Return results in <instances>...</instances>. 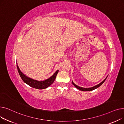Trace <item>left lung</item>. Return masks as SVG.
<instances>
[{
  "mask_svg": "<svg viewBox=\"0 0 124 124\" xmlns=\"http://www.w3.org/2000/svg\"><path fill=\"white\" fill-rule=\"evenodd\" d=\"M107 77H106V79H104L103 81H102L101 83H100L99 84H98V85H95V86H93V87H91V88H82V87H79V86H78L76 85V84H75L73 82H72V84H73L74 86L76 88H77V89H79V90H82V91H92V90H94V89H96V88H98L99 87H100V86L101 85V84H102L105 81V80H106V79H107Z\"/></svg>",
  "mask_w": 124,
  "mask_h": 124,
  "instance_id": "1",
  "label": "left lung"
}]
</instances>
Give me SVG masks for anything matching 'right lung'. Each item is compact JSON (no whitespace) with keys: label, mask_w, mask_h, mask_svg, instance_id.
<instances>
[{"label":"right lung","mask_w":124,"mask_h":124,"mask_svg":"<svg viewBox=\"0 0 124 124\" xmlns=\"http://www.w3.org/2000/svg\"><path fill=\"white\" fill-rule=\"evenodd\" d=\"M17 71L18 72V73L20 75L21 78L22 80L25 82V83H27V84L32 87L35 88L36 89H45L46 88L49 86H50L51 84L53 83L56 78V75L57 73H58L59 70H57L56 71L55 73L52 75L50 78H49V79L45 80L43 81H37L34 79H32L30 78L29 77H28L27 76H26L24 74H23L22 72L18 68V66L17 65Z\"/></svg>","instance_id":"right-lung-1"}]
</instances>
